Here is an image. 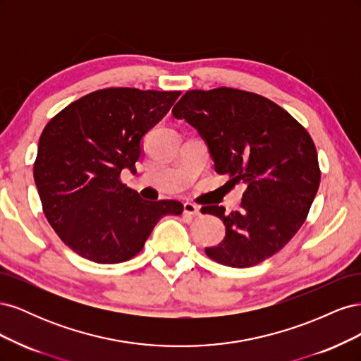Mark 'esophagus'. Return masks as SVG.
<instances>
[{"mask_svg":"<svg viewBox=\"0 0 361 361\" xmlns=\"http://www.w3.org/2000/svg\"><path fill=\"white\" fill-rule=\"evenodd\" d=\"M183 214L191 215V216H197V215H200V207L197 204L187 202V203H183Z\"/></svg>","mask_w":361,"mask_h":361,"instance_id":"esophagus-1","label":"esophagus"}]
</instances>
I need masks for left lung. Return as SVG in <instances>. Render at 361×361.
Returning <instances> with one entry per match:
<instances>
[{"label": "left lung", "instance_id": "obj_1", "mask_svg": "<svg viewBox=\"0 0 361 361\" xmlns=\"http://www.w3.org/2000/svg\"><path fill=\"white\" fill-rule=\"evenodd\" d=\"M209 149L215 171L247 190L241 207L204 206L226 226V236L204 248L212 260L248 268L274 256L302 226L318 192L321 171L312 137L267 97L220 87L190 90L174 105Z\"/></svg>", "mask_w": 361, "mask_h": 361}]
</instances>
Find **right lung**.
Segmentation results:
<instances>
[{"instance_id": "right-lung-1", "label": "right lung", "mask_w": 361, "mask_h": 361, "mask_svg": "<svg viewBox=\"0 0 361 361\" xmlns=\"http://www.w3.org/2000/svg\"><path fill=\"white\" fill-rule=\"evenodd\" d=\"M180 92L104 89L72 102L43 129L35 182L47 220L76 255L120 264L145 247L157 223L180 215L178 200L147 202L120 180L143 138Z\"/></svg>"}]
</instances>
